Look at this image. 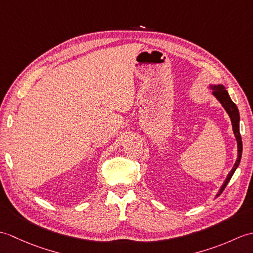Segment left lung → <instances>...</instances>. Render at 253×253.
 I'll return each mask as SVG.
<instances>
[{"mask_svg":"<svg viewBox=\"0 0 253 253\" xmlns=\"http://www.w3.org/2000/svg\"><path fill=\"white\" fill-rule=\"evenodd\" d=\"M211 89L213 90V94L215 95V98L221 102V104L223 105V107L226 112L228 113V115L230 117V121H232V125H233V130L235 133V137H236V140H237V147H238V158L236 160V162L234 164V168L232 169V170L229 171V174L227 175L226 179H225L223 186L221 187V189H219L218 193L216 195V197H218L221 193L224 191L225 188H226L227 184L229 182L230 178H232L236 169L238 168V165L240 163V160H241V154H243V141H241V136H240V131H239V112L237 106L232 101V99L229 98V94L225 88L223 87L222 84H218V85H210Z\"/></svg>","mask_w":253,"mask_h":253,"instance_id":"obj_1","label":"left lung"}]
</instances>
